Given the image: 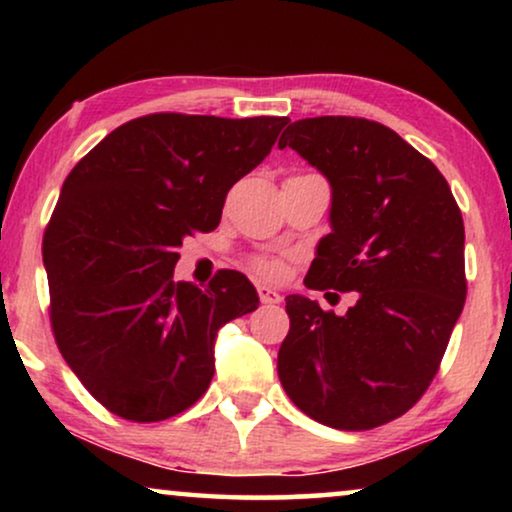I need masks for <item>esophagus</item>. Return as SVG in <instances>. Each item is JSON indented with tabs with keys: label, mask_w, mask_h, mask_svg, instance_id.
<instances>
[{
	"label": "esophagus",
	"mask_w": 512,
	"mask_h": 512,
	"mask_svg": "<svg viewBox=\"0 0 512 512\" xmlns=\"http://www.w3.org/2000/svg\"><path fill=\"white\" fill-rule=\"evenodd\" d=\"M258 298H261L263 305H277V303H282V293L272 289V286H265V284L258 286Z\"/></svg>",
	"instance_id": "obj_1"
}]
</instances>
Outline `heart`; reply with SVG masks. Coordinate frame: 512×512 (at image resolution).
Here are the masks:
<instances>
[{
  "mask_svg": "<svg viewBox=\"0 0 512 512\" xmlns=\"http://www.w3.org/2000/svg\"><path fill=\"white\" fill-rule=\"evenodd\" d=\"M251 270L265 279H282L286 272V263L277 256H256L251 258Z\"/></svg>",
  "mask_w": 512,
  "mask_h": 512,
  "instance_id": "1",
  "label": "heart"
}]
</instances>
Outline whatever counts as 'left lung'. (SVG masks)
<instances>
[{
  "mask_svg": "<svg viewBox=\"0 0 512 512\" xmlns=\"http://www.w3.org/2000/svg\"><path fill=\"white\" fill-rule=\"evenodd\" d=\"M284 146L333 193L331 233L305 286L356 291V303L338 317L317 300L286 298L279 380L319 424L375 429L405 415L438 373L466 300L464 219L438 167L387 125L303 118L284 130Z\"/></svg>",
  "mask_w": 512,
  "mask_h": 512,
  "instance_id": "left-lung-1",
  "label": "left lung"
}]
</instances>
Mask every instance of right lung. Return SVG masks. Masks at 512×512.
<instances>
[{
	"mask_svg": "<svg viewBox=\"0 0 512 512\" xmlns=\"http://www.w3.org/2000/svg\"><path fill=\"white\" fill-rule=\"evenodd\" d=\"M286 116L149 114L109 132L62 184L44 233L51 326L83 387L130 422H163L205 394L223 324L258 307L219 270L174 282L186 235L219 226L235 181L268 156Z\"/></svg>",
	"mask_w": 512,
	"mask_h": 512,
	"instance_id": "1",
	"label": "right lung"
}]
</instances>
